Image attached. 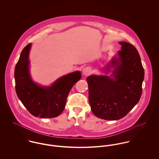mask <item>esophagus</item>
Wrapping results in <instances>:
<instances>
[{
    "label": "esophagus",
    "instance_id": "34e87169",
    "mask_svg": "<svg viewBox=\"0 0 159 159\" xmlns=\"http://www.w3.org/2000/svg\"><path fill=\"white\" fill-rule=\"evenodd\" d=\"M91 69L88 67H84V68L83 69V73L84 75H89L90 73H91Z\"/></svg>",
    "mask_w": 159,
    "mask_h": 159
}]
</instances>
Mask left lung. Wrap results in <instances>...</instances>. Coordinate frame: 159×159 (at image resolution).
Masks as SVG:
<instances>
[{
	"instance_id": "left-lung-1",
	"label": "left lung",
	"mask_w": 159,
	"mask_h": 159,
	"mask_svg": "<svg viewBox=\"0 0 159 159\" xmlns=\"http://www.w3.org/2000/svg\"><path fill=\"white\" fill-rule=\"evenodd\" d=\"M119 57H113L105 71L114 68L113 78L92 75L86 78L91 108L97 117L118 120L129 113L139 102L144 76L141 58L136 48L120 42Z\"/></svg>"
}]
</instances>
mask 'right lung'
I'll list each match as a JSON object with an SVG mask.
<instances>
[{"label":"right lung","mask_w":159,"mask_h":159,"mask_svg":"<svg viewBox=\"0 0 159 159\" xmlns=\"http://www.w3.org/2000/svg\"><path fill=\"white\" fill-rule=\"evenodd\" d=\"M31 43L23 49L15 69L16 94L29 112L35 117L52 118L58 116L65 108L68 93L81 78L76 71L57 80L51 86L35 83L29 74V54Z\"/></svg>","instance_id":"obj_1"}]
</instances>
